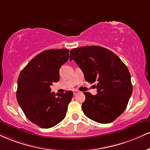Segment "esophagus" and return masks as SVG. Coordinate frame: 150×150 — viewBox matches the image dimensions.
I'll return each instance as SVG.
<instances>
[{"instance_id": "esophagus-1", "label": "esophagus", "mask_w": 150, "mask_h": 150, "mask_svg": "<svg viewBox=\"0 0 150 150\" xmlns=\"http://www.w3.org/2000/svg\"><path fill=\"white\" fill-rule=\"evenodd\" d=\"M78 92H79V91H77V90H74V91H73V94H74V96L76 95L77 93H78Z\"/></svg>"}]
</instances>
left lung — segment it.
I'll return each instance as SVG.
<instances>
[{
	"label": "left lung",
	"mask_w": 150,
	"mask_h": 150,
	"mask_svg": "<svg viewBox=\"0 0 150 150\" xmlns=\"http://www.w3.org/2000/svg\"><path fill=\"white\" fill-rule=\"evenodd\" d=\"M86 82H98L97 94L84 92L82 110L88 118L100 124L113 122L125 110L133 91L127 66L115 54L99 46H86L70 51Z\"/></svg>",
	"instance_id": "1"
}]
</instances>
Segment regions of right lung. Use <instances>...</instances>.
Returning <instances> with one entry per match:
<instances>
[{
    "instance_id": "add662e5",
    "label": "right lung",
    "mask_w": 150,
    "mask_h": 150,
    "mask_svg": "<svg viewBox=\"0 0 150 150\" xmlns=\"http://www.w3.org/2000/svg\"><path fill=\"white\" fill-rule=\"evenodd\" d=\"M66 49L41 52L21 70L17 80V100L27 118L38 127L49 129L65 118L73 96L71 91L51 92L50 85L59 80V69L69 59Z\"/></svg>"
}]
</instances>
